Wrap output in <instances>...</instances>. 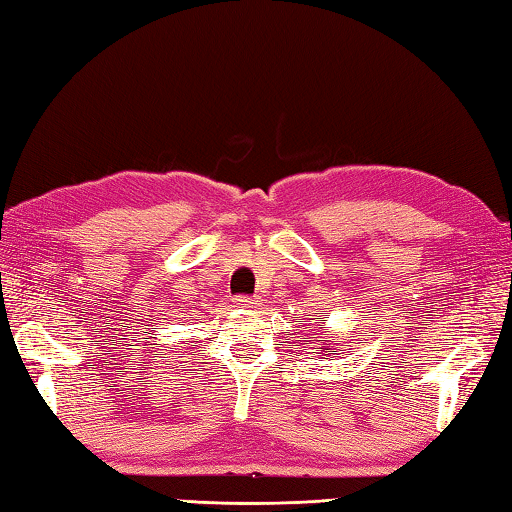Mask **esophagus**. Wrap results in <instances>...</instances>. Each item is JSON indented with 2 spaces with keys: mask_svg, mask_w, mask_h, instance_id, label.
I'll use <instances>...</instances> for the list:
<instances>
[{
  "mask_svg": "<svg viewBox=\"0 0 512 512\" xmlns=\"http://www.w3.org/2000/svg\"><path fill=\"white\" fill-rule=\"evenodd\" d=\"M235 306H237V308H244V310L255 308V306H257V299L246 297V295H239V297H235Z\"/></svg>",
  "mask_w": 512,
  "mask_h": 512,
  "instance_id": "34e87169",
  "label": "esophagus"
}]
</instances>
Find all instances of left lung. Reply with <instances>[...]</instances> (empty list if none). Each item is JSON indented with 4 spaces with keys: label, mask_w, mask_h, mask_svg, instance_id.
Here are the masks:
<instances>
[{
    "label": "left lung",
    "mask_w": 512,
    "mask_h": 512,
    "mask_svg": "<svg viewBox=\"0 0 512 512\" xmlns=\"http://www.w3.org/2000/svg\"><path fill=\"white\" fill-rule=\"evenodd\" d=\"M321 352H323V347H321Z\"/></svg>",
    "instance_id": "left-lung-1"
}]
</instances>
